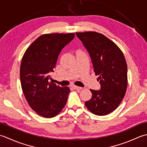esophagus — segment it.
<instances>
[{"instance_id": "esophagus-1", "label": "esophagus", "mask_w": 147, "mask_h": 147, "mask_svg": "<svg viewBox=\"0 0 147 147\" xmlns=\"http://www.w3.org/2000/svg\"><path fill=\"white\" fill-rule=\"evenodd\" d=\"M73 88L74 89H76V90H80V89H82L81 87H79V86H73Z\"/></svg>"}]
</instances>
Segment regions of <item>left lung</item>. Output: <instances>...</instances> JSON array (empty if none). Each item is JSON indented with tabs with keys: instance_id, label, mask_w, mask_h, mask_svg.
<instances>
[{
	"instance_id": "8db88e82",
	"label": "left lung",
	"mask_w": 147,
	"mask_h": 147,
	"mask_svg": "<svg viewBox=\"0 0 147 147\" xmlns=\"http://www.w3.org/2000/svg\"><path fill=\"white\" fill-rule=\"evenodd\" d=\"M77 37L90 55L101 89H90L92 98L86 101L88 109L96 115L112 112L123 100L127 87V67L121 49L109 38L96 32H77Z\"/></svg>"
}]
</instances>
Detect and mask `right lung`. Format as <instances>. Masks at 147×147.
Wrapping results in <instances>:
<instances>
[{
    "instance_id": "1",
    "label": "right lung",
    "mask_w": 147,
    "mask_h": 147,
    "mask_svg": "<svg viewBox=\"0 0 147 147\" xmlns=\"http://www.w3.org/2000/svg\"><path fill=\"white\" fill-rule=\"evenodd\" d=\"M74 36V33L42 35L23 55L20 65L23 94L31 109L43 117L58 115L67 103L70 88H61L49 80L61 49Z\"/></svg>"
}]
</instances>
